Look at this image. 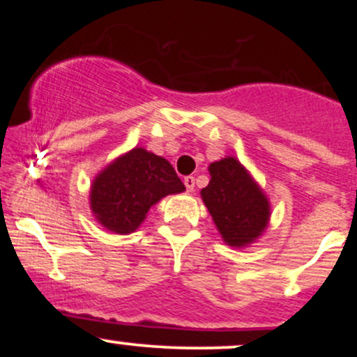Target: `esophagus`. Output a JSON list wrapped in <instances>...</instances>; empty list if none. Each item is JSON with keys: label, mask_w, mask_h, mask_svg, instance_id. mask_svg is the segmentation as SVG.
Wrapping results in <instances>:
<instances>
[{"label": "esophagus", "mask_w": 357, "mask_h": 357, "mask_svg": "<svg viewBox=\"0 0 357 357\" xmlns=\"http://www.w3.org/2000/svg\"><path fill=\"white\" fill-rule=\"evenodd\" d=\"M184 186H186V190L191 192L195 190V178H192V176H186V178H184Z\"/></svg>", "instance_id": "obj_1"}]
</instances>
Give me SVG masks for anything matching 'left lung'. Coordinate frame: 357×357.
<instances>
[{"label": "left lung", "instance_id": "1", "mask_svg": "<svg viewBox=\"0 0 357 357\" xmlns=\"http://www.w3.org/2000/svg\"><path fill=\"white\" fill-rule=\"evenodd\" d=\"M208 171L211 179L202 198L221 238L236 248L253 243L268 225V198L231 155L211 162Z\"/></svg>", "mask_w": 357, "mask_h": 357}]
</instances>
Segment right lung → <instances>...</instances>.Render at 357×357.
Masks as SVG:
<instances>
[{"mask_svg": "<svg viewBox=\"0 0 357 357\" xmlns=\"http://www.w3.org/2000/svg\"><path fill=\"white\" fill-rule=\"evenodd\" d=\"M186 188L174 167L144 147H134L100 171L90 188V210L109 231H136L151 206Z\"/></svg>", "mask_w": 357, "mask_h": 357, "instance_id": "right-lung-1", "label": "right lung"}]
</instances>
